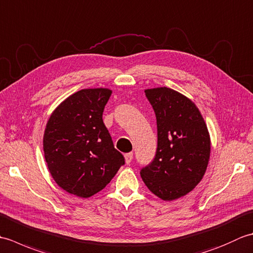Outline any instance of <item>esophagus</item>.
<instances>
[{
	"label": "esophagus",
	"instance_id": "obj_1",
	"mask_svg": "<svg viewBox=\"0 0 253 253\" xmlns=\"http://www.w3.org/2000/svg\"><path fill=\"white\" fill-rule=\"evenodd\" d=\"M132 158H133V154H132V152H129V153H126V154H125V161H126V163H127V164H129V163H131V161H132Z\"/></svg>",
	"mask_w": 253,
	"mask_h": 253
}]
</instances>
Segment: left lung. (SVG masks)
I'll use <instances>...</instances> for the list:
<instances>
[{"label": "left lung", "instance_id": "left-lung-1", "mask_svg": "<svg viewBox=\"0 0 253 253\" xmlns=\"http://www.w3.org/2000/svg\"><path fill=\"white\" fill-rule=\"evenodd\" d=\"M144 92L157 117L158 148L140 175L155 196L175 200L191 191L206 173L209 131L198 107L185 95L166 87Z\"/></svg>", "mask_w": 253, "mask_h": 253}]
</instances>
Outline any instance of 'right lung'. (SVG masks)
<instances>
[{"label": "right lung", "mask_w": 253, "mask_h": 253, "mask_svg": "<svg viewBox=\"0 0 253 253\" xmlns=\"http://www.w3.org/2000/svg\"><path fill=\"white\" fill-rule=\"evenodd\" d=\"M111 94L103 88L80 90L62 102L46 124L47 168L56 184L72 195H95L125 164L102 118Z\"/></svg>", "instance_id": "add662e5"}]
</instances>
